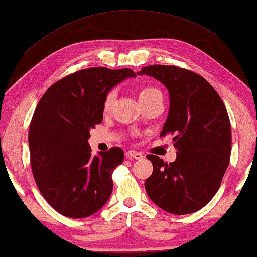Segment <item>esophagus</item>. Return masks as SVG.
Instances as JSON below:
<instances>
[{"instance_id": "1", "label": "esophagus", "mask_w": 257, "mask_h": 257, "mask_svg": "<svg viewBox=\"0 0 257 257\" xmlns=\"http://www.w3.org/2000/svg\"><path fill=\"white\" fill-rule=\"evenodd\" d=\"M143 157H144V156H143L141 152L133 151V150H130V151L126 152V158L128 159H143Z\"/></svg>"}]
</instances>
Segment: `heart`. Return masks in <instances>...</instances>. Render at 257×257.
Instances as JSON below:
<instances>
[{
  "instance_id": "heart-1",
  "label": "heart",
  "mask_w": 257,
  "mask_h": 257,
  "mask_svg": "<svg viewBox=\"0 0 257 257\" xmlns=\"http://www.w3.org/2000/svg\"><path fill=\"white\" fill-rule=\"evenodd\" d=\"M158 94H162L158 88L152 87V86H146V87H143L141 91H139V100H141V102H143L145 101V100H148L150 98H152V96L158 95ZM114 99H115V94L113 92H109L108 94L106 95V98L104 100V106H102L105 112L111 111L113 102H114Z\"/></svg>"
}]
</instances>
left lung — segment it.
<instances>
[{"label": "left lung", "mask_w": 257, "mask_h": 257, "mask_svg": "<svg viewBox=\"0 0 257 257\" xmlns=\"http://www.w3.org/2000/svg\"><path fill=\"white\" fill-rule=\"evenodd\" d=\"M161 81L170 96L161 137L172 135L177 158L165 163L149 155L152 175L145 181L151 201L173 215L198 211L221 186L230 161L231 127L221 96L206 80L176 66L150 65L137 72Z\"/></svg>", "instance_id": "1"}]
</instances>
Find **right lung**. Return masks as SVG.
Returning a JSON list of instances; mask_svg holds the SVG:
<instances>
[{
	"instance_id": "obj_1",
	"label": "right lung",
	"mask_w": 257,
	"mask_h": 257,
	"mask_svg": "<svg viewBox=\"0 0 257 257\" xmlns=\"http://www.w3.org/2000/svg\"><path fill=\"white\" fill-rule=\"evenodd\" d=\"M135 76L130 68L81 69L53 84L36 106L28 133L33 176L49 205L66 217L95 214L112 194V173L124 151L93 156L89 130L102 121L108 92Z\"/></svg>"
}]
</instances>
